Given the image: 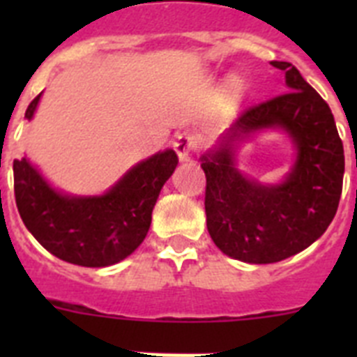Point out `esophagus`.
<instances>
[{
    "label": "esophagus",
    "instance_id": "obj_1",
    "mask_svg": "<svg viewBox=\"0 0 357 357\" xmlns=\"http://www.w3.org/2000/svg\"><path fill=\"white\" fill-rule=\"evenodd\" d=\"M173 146H175V151H176V155H178V159L188 160L189 157H191V153H193V151L198 148V139L195 137L193 134H188V132H184V134L176 135L175 144H173Z\"/></svg>",
    "mask_w": 357,
    "mask_h": 357
}]
</instances>
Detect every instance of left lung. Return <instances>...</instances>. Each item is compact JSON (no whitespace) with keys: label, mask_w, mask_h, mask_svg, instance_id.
<instances>
[{"label":"left lung","mask_w":357,"mask_h":357,"mask_svg":"<svg viewBox=\"0 0 357 357\" xmlns=\"http://www.w3.org/2000/svg\"><path fill=\"white\" fill-rule=\"evenodd\" d=\"M288 93L243 110L220 146L202 155L207 230L223 254L252 264L288 259L317 241L333 222L342 197L345 155L326 100L289 62ZM282 128L297 148L287 181L264 186L235 168L234 141L255 130Z\"/></svg>","instance_id":"obj_1"}]
</instances>
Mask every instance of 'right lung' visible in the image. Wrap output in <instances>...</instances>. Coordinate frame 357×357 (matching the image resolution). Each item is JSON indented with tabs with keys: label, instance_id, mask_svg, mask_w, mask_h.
Masks as SVG:
<instances>
[{
	"label": "right lung",
	"instance_id": "right-lung-1",
	"mask_svg": "<svg viewBox=\"0 0 357 357\" xmlns=\"http://www.w3.org/2000/svg\"><path fill=\"white\" fill-rule=\"evenodd\" d=\"M31 100L24 118L39 103ZM178 157L159 151L135 164L102 197H68L52 188L26 157L14 160V193L21 220L50 254L87 268L116 264L146 238L151 211Z\"/></svg>",
	"mask_w": 357,
	"mask_h": 357
}]
</instances>
